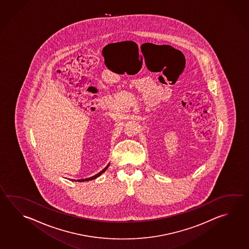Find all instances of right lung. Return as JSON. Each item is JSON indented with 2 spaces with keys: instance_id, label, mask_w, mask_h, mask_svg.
Instances as JSON below:
<instances>
[{
  "instance_id": "obj_1",
  "label": "right lung",
  "mask_w": 249,
  "mask_h": 249,
  "mask_svg": "<svg viewBox=\"0 0 249 249\" xmlns=\"http://www.w3.org/2000/svg\"><path fill=\"white\" fill-rule=\"evenodd\" d=\"M108 166H106V167H105V168H104V169H103V170H102V171H100V172L98 173V174H96V175H95V176H94V177H89V178H86V179H81V180H77V181H91V180H94V179H96V178H97V177H99L100 176H101V175H102V174H103V173H104V172H105V171H106V169H107V168H108Z\"/></svg>"
}]
</instances>
